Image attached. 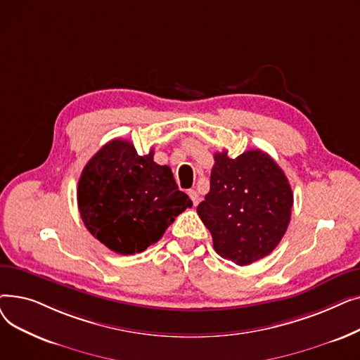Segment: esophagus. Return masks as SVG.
<instances>
[{"mask_svg":"<svg viewBox=\"0 0 360 360\" xmlns=\"http://www.w3.org/2000/svg\"><path fill=\"white\" fill-rule=\"evenodd\" d=\"M188 195H190V198L193 200V204H194V205H197V204L200 202V195H198V193H197L195 190H190V191H188Z\"/></svg>","mask_w":360,"mask_h":360,"instance_id":"obj_1","label":"esophagus"}]
</instances>
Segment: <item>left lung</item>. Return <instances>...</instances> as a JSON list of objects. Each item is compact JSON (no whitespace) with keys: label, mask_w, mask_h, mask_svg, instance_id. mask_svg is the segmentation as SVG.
<instances>
[{"label":"left lung","mask_w":360,"mask_h":360,"mask_svg":"<svg viewBox=\"0 0 360 360\" xmlns=\"http://www.w3.org/2000/svg\"><path fill=\"white\" fill-rule=\"evenodd\" d=\"M293 193L280 166L261 150L231 159L214 155L210 191L197 213L213 236L214 251L238 266L267 257L285 236Z\"/></svg>","instance_id":"8db88e82"}]
</instances>
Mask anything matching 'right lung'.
<instances>
[{"label":"right lung","instance_id":"1","mask_svg":"<svg viewBox=\"0 0 360 360\" xmlns=\"http://www.w3.org/2000/svg\"><path fill=\"white\" fill-rule=\"evenodd\" d=\"M140 156L131 141L115 139L84 166L77 204L87 231L110 251L131 255L158 242L193 201L178 190L169 166Z\"/></svg>","mask_w":360,"mask_h":360}]
</instances>
